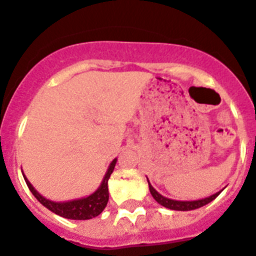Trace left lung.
<instances>
[{
	"label": "left lung",
	"instance_id": "obj_1",
	"mask_svg": "<svg viewBox=\"0 0 256 256\" xmlns=\"http://www.w3.org/2000/svg\"><path fill=\"white\" fill-rule=\"evenodd\" d=\"M148 186H150V192L152 194V197L158 202L163 205L164 208H168V209H172V210H193V209H198V208L204 206V205H206L210 201H213L216 197L220 194V192L214 193V194H212V196L206 197V198H202V200H196V201H178V200H171V198H167V197L162 196L160 193L156 192L154 186L150 184L148 182Z\"/></svg>",
	"mask_w": 256,
	"mask_h": 256
}]
</instances>
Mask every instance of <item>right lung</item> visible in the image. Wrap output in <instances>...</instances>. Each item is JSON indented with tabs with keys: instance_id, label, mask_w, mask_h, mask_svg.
<instances>
[{
	"instance_id": "obj_1",
	"label": "right lung",
	"mask_w": 256,
	"mask_h": 256,
	"mask_svg": "<svg viewBox=\"0 0 256 256\" xmlns=\"http://www.w3.org/2000/svg\"><path fill=\"white\" fill-rule=\"evenodd\" d=\"M116 163H117V159H114L110 163L109 168H108V172L105 174V178H104L102 182H101V186H100V188L94 193H92L88 197H84V198L66 201V202H55V201L47 200V198H44V197L35 190V188L31 186V182L27 180L26 176L24 175V178L26 180L27 186L31 190V193L34 194L35 198L43 206L47 208L48 210L54 212L55 214L60 216V217L70 218V220H90V218L97 217L98 214H101L104 209H105V206H106L108 201H109L108 182H109L110 175L113 174Z\"/></svg>"
}]
</instances>
